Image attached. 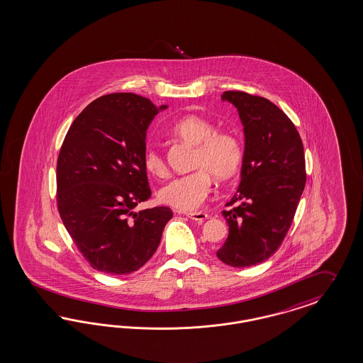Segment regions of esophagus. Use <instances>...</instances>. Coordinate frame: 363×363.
<instances>
[{
  "mask_svg": "<svg viewBox=\"0 0 363 363\" xmlns=\"http://www.w3.org/2000/svg\"><path fill=\"white\" fill-rule=\"evenodd\" d=\"M186 216H188L189 218H191V220H194V221H199V223L205 221V220L209 217V214L205 212H190L186 213Z\"/></svg>",
  "mask_w": 363,
  "mask_h": 363,
  "instance_id": "34e87169",
  "label": "esophagus"
}]
</instances>
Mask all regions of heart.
<instances>
[{"label":"heart","instance_id":"obj_1","mask_svg":"<svg viewBox=\"0 0 363 363\" xmlns=\"http://www.w3.org/2000/svg\"><path fill=\"white\" fill-rule=\"evenodd\" d=\"M173 137L194 146L191 157L193 173L178 177L163 186L160 201L177 211H194L208 197L212 177L217 182H229L240 173L244 162V147L235 134L217 131L211 121L188 115L172 125ZM143 166L149 174L164 178L169 174L162 151L149 147L143 154Z\"/></svg>","mask_w":363,"mask_h":363}]
</instances>
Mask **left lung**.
<instances>
[{
  "label": "left lung",
  "mask_w": 363,
  "mask_h": 363,
  "mask_svg": "<svg viewBox=\"0 0 363 363\" xmlns=\"http://www.w3.org/2000/svg\"><path fill=\"white\" fill-rule=\"evenodd\" d=\"M221 99L238 108L245 151L238 193L223 211L229 235L216 255L228 265L252 267L275 253L294 221L306 186L304 150L296 127L272 101L242 91H225Z\"/></svg>",
  "instance_id": "obj_1"
}]
</instances>
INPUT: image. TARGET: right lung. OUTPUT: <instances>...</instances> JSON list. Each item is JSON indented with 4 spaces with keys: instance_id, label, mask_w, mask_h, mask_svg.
<instances>
[{
    "instance_id": "obj_1",
    "label": "right lung",
    "mask_w": 363,
    "mask_h": 363,
    "mask_svg": "<svg viewBox=\"0 0 363 363\" xmlns=\"http://www.w3.org/2000/svg\"><path fill=\"white\" fill-rule=\"evenodd\" d=\"M160 110L137 94L103 95L77 115L64 138L57 209L77 250L100 272L138 271L173 217L166 206L133 212L151 197L143 154L147 127Z\"/></svg>"
}]
</instances>
